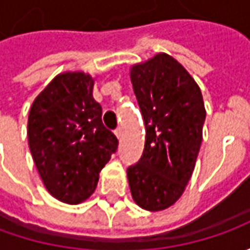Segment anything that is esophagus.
Here are the masks:
<instances>
[{
	"instance_id": "1",
	"label": "esophagus",
	"mask_w": 250,
	"mask_h": 250,
	"mask_svg": "<svg viewBox=\"0 0 250 250\" xmlns=\"http://www.w3.org/2000/svg\"><path fill=\"white\" fill-rule=\"evenodd\" d=\"M122 133H124V129H122V126H118L117 129H115V135H117V138L120 139L121 136H122Z\"/></svg>"
}]
</instances>
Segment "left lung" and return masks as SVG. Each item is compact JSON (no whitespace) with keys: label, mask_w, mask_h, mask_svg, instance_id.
Here are the masks:
<instances>
[{"label":"left lung","mask_w":250,"mask_h":250,"mask_svg":"<svg viewBox=\"0 0 250 250\" xmlns=\"http://www.w3.org/2000/svg\"><path fill=\"white\" fill-rule=\"evenodd\" d=\"M130 81L146 128L143 154L126 171L130 193L142 208L159 211L192 177L206 110L193 78L167 54L132 66Z\"/></svg>","instance_id":"obj_1"}]
</instances>
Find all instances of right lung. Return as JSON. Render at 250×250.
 Segmentation results:
<instances>
[{
	"mask_svg": "<svg viewBox=\"0 0 250 250\" xmlns=\"http://www.w3.org/2000/svg\"><path fill=\"white\" fill-rule=\"evenodd\" d=\"M93 79L83 72L55 76L33 101L27 139L44 187L55 199L76 205L90 196L118 139L101 121Z\"/></svg>",
	"mask_w": 250,
	"mask_h": 250,
	"instance_id": "obj_1",
	"label": "right lung"
}]
</instances>
